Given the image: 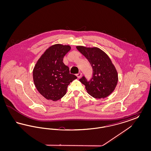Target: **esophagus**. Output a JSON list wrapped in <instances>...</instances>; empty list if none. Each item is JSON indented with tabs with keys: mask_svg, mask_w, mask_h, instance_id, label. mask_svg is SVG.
Here are the masks:
<instances>
[{
	"mask_svg": "<svg viewBox=\"0 0 151 151\" xmlns=\"http://www.w3.org/2000/svg\"><path fill=\"white\" fill-rule=\"evenodd\" d=\"M76 76H77V77H78V78H80L82 76V73H81V72H79V73H78V74L76 75Z\"/></svg>",
	"mask_w": 151,
	"mask_h": 151,
	"instance_id": "esophagus-1",
	"label": "esophagus"
}]
</instances>
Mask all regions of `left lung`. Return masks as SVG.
I'll return each instance as SVG.
<instances>
[{
    "mask_svg": "<svg viewBox=\"0 0 151 151\" xmlns=\"http://www.w3.org/2000/svg\"><path fill=\"white\" fill-rule=\"evenodd\" d=\"M78 50L88 60L93 68V77L88 81L83 76L79 81L86 86L88 93L94 98H105L115 89L118 72L108 55L100 49L77 46Z\"/></svg>",
    "mask_w": 151,
    "mask_h": 151,
    "instance_id": "1",
    "label": "left lung"
}]
</instances>
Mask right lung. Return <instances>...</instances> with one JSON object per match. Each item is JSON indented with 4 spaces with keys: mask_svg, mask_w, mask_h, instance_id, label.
Wrapping results in <instances>:
<instances>
[{
    "mask_svg": "<svg viewBox=\"0 0 151 151\" xmlns=\"http://www.w3.org/2000/svg\"><path fill=\"white\" fill-rule=\"evenodd\" d=\"M71 50L70 45L55 44L44 52L33 71L35 85L39 93L47 100L57 101L66 94L67 86L77 77L70 73L63 62L65 55Z\"/></svg>",
    "mask_w": 151,
    "mask_h": 151,
    "instance_id": "1",
    "label": "right lung"
}]
</instances>
